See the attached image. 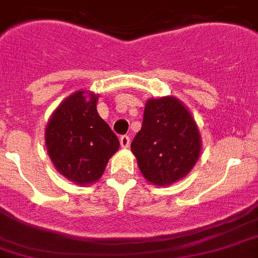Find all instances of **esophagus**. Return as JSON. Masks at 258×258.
Returning <instances> with one entry per match:
<instances>
[{
	"label": "esophagus",
	"instance_id": "esophagus-1",
	"mask_svg": "<svg viewBox=\"0 0 258 258\" xmlns=\"http://www.w3.org/2000/svg\"><path fill=\"white\" fill-rule=\"evenodd\" d=\"M120 146L123 147V149H127V147L130 146V137H127V135L120 137Z\"/></svg>",
	"mask_w": 258,
	"mask_h": 258
}]
</instances>
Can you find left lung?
<instances>
[{
	"label": "left lung",
	"instance_id": "left-lung-1",
	"mask_svg": "<svg viewBox=\"0 0 258 258\" xmlns=\"http://www.w3.org/2000/svg\"><path fill=\"white\" fill-rule=\"evenodd\" d=\"M139 170L157 186L172 185L194 169L202 151L199 127L173 96L146 101L141 131L131 143Z\"/></svg>",
	"mask_w": 258,
	"mask_h": 258
}]
</instances>
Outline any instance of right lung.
I'll list each match as a JSON object with an SVG mask.
<instances>
[{
    "label": "right lung",
    "mask_w": 258,
    "mask_h": 258,
    "mask_svg": "<svg viewBox=\"0 0 258 258\" xmlns=\"http://www.w3.org/2000/svg\"><path fill=\"white\" fill-rule=\"evenodd\" d=\"M98 94L77 90L64 98L48 119L44 133L51 162L64 178L89 185L103 176L120 143L97 112Z\"/></svg>",
    "instance_id": "obj_1"
}]
</instances>
